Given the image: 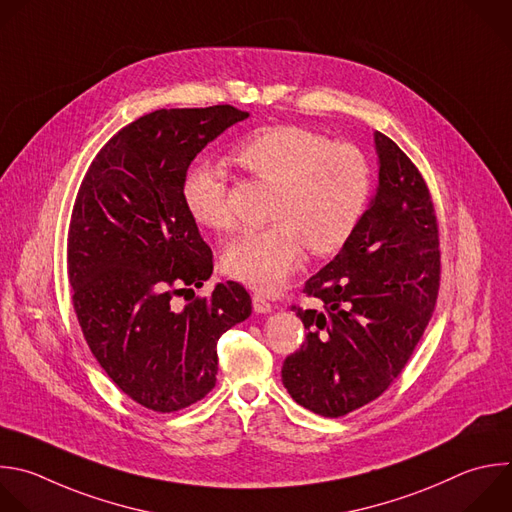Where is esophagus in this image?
<instances>
[{
	"label": "esophagus",
	"instance_id": "esophagus-1",
	"mask_svg": "<svg viewBox=\"0 0 512 512\" xmlns=\"http://www.w3.org/2000/svg\"><path fill=\"white\" fill-rule=\"evenodd\" d=\"M253 309H255L257 313H269V311L273 309V305H271V301L265 299L261 293H255V295H253Z\"/></svg>",
	"mask_w": 512,
	"mask_h": 512
}]
</instances>
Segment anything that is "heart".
I'll return each instance as SVG.
<instances>
[{
	"instance_id": "obj_1",
	"label": "heart",
	"mask_w": 512,
	"mask_h": 512,
	"mask_svg": "<svg viewBox=\"0 0 512 512\" xmlns=\"http://www.w3.org/2000/svg\"><path fill=\"white\" fill-rule=\"evenodd\" d=\"M235 162L275 187L267 229L247 231L229 243L225 269L261 293H273L295 273L305 249L327 255L342 249L360 225L374 189L368 154L350 142L301 126H269L241 140ZM189 215L215 231L233 229L225 170L197 162L183 181Z\"/></svg>"
}]
</instances>
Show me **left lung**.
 I'll return each instance as SVG.
<instances>
[{
    "mask_svg": "<svg viewBox=\"0 0 512 512\" xmlns=\"http://www.w3.org/2000/svg\"><path fill=\"white\" fill-rule=\"evenodd\" d=\"M376 193L339 253L305 283L323 311L293 307L307 335L281 368L289 396L325 416L376 400L400 376L440 287L438 223L426 183L400 146L374 132Z\"/></svg>",
    "mask_w": 512,
    "mask_h": 512,
    "instance_id": "left-lung-1",
    "label": "left lung"
}]
</instances>
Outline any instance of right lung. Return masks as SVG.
Wrapping results in <instances>:
<instances>
[{"instance_id": "right-lung-1", "label": "right lung", "mask_w": 512, "mask_h": 512, "mask_svg": "<svg viewBox=\"0 0 512 512\" xmlns=\"http://www.w3.org/2000/svg\"><path fill=\"white\" fill-rule=\"evenodd\" d=\"M245 118L229 104L140 116L102 146L74 203L68 279L86 344L108 378L154 412L205 398L219 337L251 315L235 281L192 299L213 273V251L183 201L193 158Z\"/></svg>"}]
</instances>
